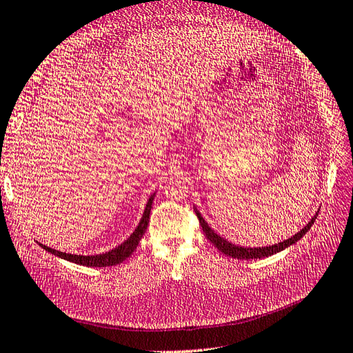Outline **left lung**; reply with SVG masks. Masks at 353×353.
<instances>
[{
  "instance_id": "obj_1",
  "label": "left lung",
  "mask_w": 353,
  "mask_h": 353,
  "mask_svg": "<svg viewBox=\"0 0 353 353\" xmlns=\"http://www.w3.org/2000/svg\"><path fill=\"white\" fill-rule=\"evenodd\" d=\"M194 212H196V215H197V218H199L201 230H203V232H205L206 239H208L213 245H215V248H216L219 252H222L223 254H227V256H230V258H234V259H261V258H266V256H271V254L279 253V252L284 250L285 248H288V245L294 244L297 240H301V239L305 236V234L309 231V228L312 227L314 221L316 219V215H315V216L311 219V222H307V225H306L303 230H301L297 234H294L293 237H290V239L283 241V243L270 245V248H253V249H250V248H240V245H236V244H232V243H230V241H227V240H223L221 236H218V234H215V231H213V230L208 225L206 221L203 219V216L200 215V212H199L196 208H194Z\"/></svg>"
}]
</instances>
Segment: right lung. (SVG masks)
<instances>
[{
	"mask_svg": "<svg viewBox=\"0 0 353 353\" xmlns=\"http://www.w3.org/2000/svg\"><path fill=\"white\" fill-rule=\"evenodd\" d=\"M153 199H154V194L150 199H148L145 210H144V215H143L140 223H138L137 230L131 234V237L128 239L126 241H123L121 245H117L116 249H113L108 253L95 254V256H81V254H69V253H63V252H59V250H54V249H50L44 244H39V245H42V248H44L47 252L59 256V258H61V259H66V261L79 263V265H85V266H99V268H101V266H113V265L121 263L126 258H130L131 253L137 249L138 243H140L143 234L145 232L147 225H148V219H150V210H152V205H153Z\"/></svg>",
	"mask_w": 353,
	"mask_h": 353,
	"instance_id": "right-lung-1",
	"label": "right lung"
}]
</instances>
